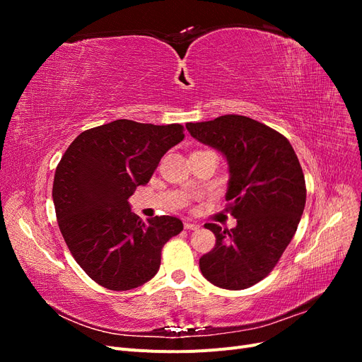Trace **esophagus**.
<instances>
[{"mask_svg": "<svg viewBox=\"0 0 362 362\" xmlns=\"http://www.w3.org/2000/svg\"><path fill=\"white\" fill-rule=\"evenodd\" d=\"M184 228L187 229V231H198V229L201 228L198 223H193V222H185L184 223Z\"/></svg>", "mask_w": 362, "mask_h": 362, "instance_id": "34e87169", "label": "esophagus"}]
</instances>
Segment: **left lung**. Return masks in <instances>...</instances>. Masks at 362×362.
<instances>
[{
	"label": "left lung",
	"mask_w": 362,
	"mask_h": 362,
	"mask_svg": "<svg viewBox=\"0 0 362 362\" xmlns=\"http://www.w3.org/2000/svg\"><path fill=\"white\" fill-rule=\"evenodd\" d=\"M185 127L225 156L231 175L226 208L237 218L233 229L205 223L216 245L201 257V272L221 288H249L278 264L298 229L306 201L300 163L287 137L246 116L225 115Z\"/></svg>",
	"instance_id": "8db88e82"
}]
</instances>
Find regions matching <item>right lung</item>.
Returning <instances> with one entry per match:
<instances>
[{"mask_svg":"<svg viewBox=\"0 0 362 362\" xmlns=\"http://www.w3.org/2000/svg\"><path fill=\"white\" fill-rule=\"evenodd\" d=\"M182 139L180 124L119 119L83 131L63 154L52 184L59 228L75 261L100 286H144L160 269L163 246L182 231L180 218L144 222L128 204Z\"/></svg>","mask_w":362,"mask_h":362,"instance_id":"obj_1","label":"right lung"}]
</instances>
